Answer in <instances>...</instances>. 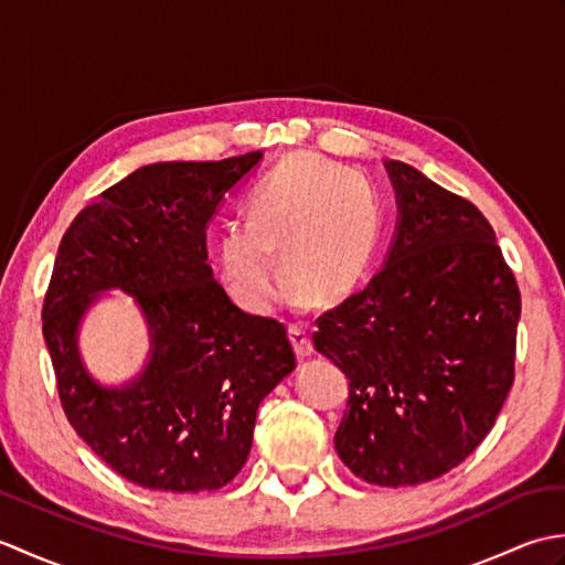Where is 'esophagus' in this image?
I'll list each match as a JSON object with an SVG mask.
<instances>
[{
	"label": "esophagus",
	"mask_w": 565,
	"mask_h": 565,
	"mask_svg": "<svg viewBox=\"0 0 565 565\" xmlns=\"http://www.w3.org/2000/svg\"><path fill=\"white\" fill-rule=\"evenodd\" d=\"M289 340L294 344L298 359H308L310 354H313V342H310V334L303 326H291L289 328Z\"/></svg>",
	"instance_id": "esophagus-1"
}]
</instances>
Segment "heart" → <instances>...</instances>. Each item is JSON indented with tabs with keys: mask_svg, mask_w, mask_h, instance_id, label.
Here are the masks:
<instances>
[{
	"mask_svg": "<svg viewBox=\"0 0 565 565\" xmlns=\"http://www.w3.org/2000/svg\"><path fill=\"white\" fill-rule=\"evenodd\" d=\"M379 243V203L356 172L318 154H291L247 201V223L215 239L221 279L235 301L264 313L286 282L313 303L340 301L362 281ZM281 254V275L275 255Z\"/></svg>",
	"mask_w": 565,
	"mask_h": 565,
	"instance_id": "1",
	"label": "heart"
}]
</instances>
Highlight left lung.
Instances as JSON below:
<instances>
[{"label":"left lung","instance_id":"1","mask_svg":"<svg viewBox=\"0 0 565 565\" xmlns=\"http://www.w3.org/2000/svg\"><path fill=\"white\" fill-rule=\"evenodd\" d=\"M398 223L383 267L318 318L313 344L350 379L334 449L366 483L401 488L459 466L514 381L520 289L471 201L388 160Z\"/></svg>","mask_w":565,"mask_h":565}]
</instances>
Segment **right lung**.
Returning a JSON list of instances; mask_svg holds the SVG:
<instances>
[{
    "mask_svg": "<svg viewBox=\"0 0 565 565\" xmlns=\"http://www.w3.org/2000/svg\"><path fill=\"white\" fill-rule=\"evenodd\" d=\"M262 152L221 162H154L106 189L60 239L43 303L63 411L126 481L201 493L245 466L257 407L296 369L286 328L239 310L213 279L206 227ZM135 296L149 362L104 387L78 354V326L102 292Z\"/></svg>",
    "mask_w": 565,
    "mask_h": 565,
    "instance_id": "1",
    "label": "right lung"
}]
</instances>
